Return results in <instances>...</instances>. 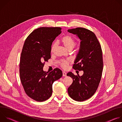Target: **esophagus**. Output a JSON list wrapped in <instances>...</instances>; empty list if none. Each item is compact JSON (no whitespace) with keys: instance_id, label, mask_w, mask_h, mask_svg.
I'll return each mask as SVG.
<instances>
[{"instance_id":"1","label":"esophagus","mask_w":122,"mask_h":122,"mask_svg":"<svg viewBox=\"0 0 122 122\" xmlns=\"http://www.w3.org/2000/svg\"><path fill=\"white\" fill-rule=\"evenodd\" d=\"M63 76L64 77H66V73L65 71H63Z\"/></svg>"}]
</instances>
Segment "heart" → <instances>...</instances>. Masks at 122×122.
Segmentation results:
<instances>
[{
  "mask_svg": "<svg viewBox=\"0 0 122 122\" xmlns=\"http://www.w3.org/2000/svg\"><path fill=\"white\" fill-rule=\"evenodd\" d=\"M61 41L63 43V45L65 46V47L68 49L71 48L73 49L76 45V41L75 39L71 35H66L62 37L61 39ZM56 45L55 42L52 44L51 49V52L54 51ZM69 64V61L66 60H62L60 62V65L63 68H67Z\"/></svg>",
  "mask_w": 122,
  "mask_h": 122,
  "instance_id": "obj_1",
  "label": "heart"
}]
</instances>
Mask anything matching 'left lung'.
I'll return each instance as SVG.
<instances>
[{"label":"left lung","instance_id":"8db88e82","mask_svg":"<svg viewBox=\"0 0 122 122\" xmlns=\"http://www.w3.org/2000/svg\"><path fill=\"white\" fill-rule=\"evenodd\" d=\"M81 40L80 49L73 66V68L83 71L81 76L69 72L73 82L68 88L70 97L77 101H83L92 97L97 89L101 80L103 67L102 51L96 35L82 27L68 29Z\"/></svg>","mask_w":122,"mask_h":122}]
</instances>
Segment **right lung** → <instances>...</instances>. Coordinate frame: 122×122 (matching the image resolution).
Returning a JSON list of instances; mask_svg holds the SVG:
<instances>
[{"mask_svg":"<svg viewBox=\"0 0 122 122\" xmlns=\"http://www.w3.org/2000/svg\"><path fill=\"white\" fill-rule=\"evenodd\" d=\"M61 33V27H41L31 33L25 41L19 65L20 80L25 93L34 100L49 99L53 82L62 76L58 68L49 73L43 71L45 62L51 57L52 43Z\"/></svg>","mask_w":122,"mask_h":122,"instance_id":"obj_1","label":"right lung"}]
</instances>
